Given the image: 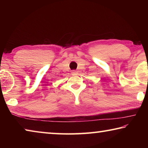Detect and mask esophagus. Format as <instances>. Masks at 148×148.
<instances>
[{"mask_svg":"<svg viewBox=\"0 0 148 148\" xmlns=\"http://www.w3.org/2000/svg\"><path fill=\"white\" fill-rule=\"evenodd\" d=\"M71 73H72V74H73V75H76V74H77V72L76 71H72Z\"/></svg>","mask_w":148,"mask_h":148,"instance_id":"1","label":"esophagus"}]
</instances>
